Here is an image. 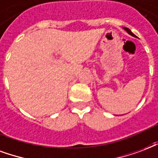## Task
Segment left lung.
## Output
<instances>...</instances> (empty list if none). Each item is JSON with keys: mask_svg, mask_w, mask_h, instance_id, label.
Wrapping results in <instances>:
<instances>
[{"mask_svg": "<svg viewBox=\"0 0 158 158\" xmlns=\"http://www.w3.org/2000/svg\"><path fill=\"white\" fill-rule=\"evenodd\" d=\"M124 29H125V31H127L128 33H130V34H131V35H132V36H134V37H135V35L134 33H132V32H131V30H130V29H129V28H128V27H124Z\"/></svg>", "mask_w": 158, "mask_h": 158, "instance_id": "obj_1", "label": "left lung"}]
</instances>
